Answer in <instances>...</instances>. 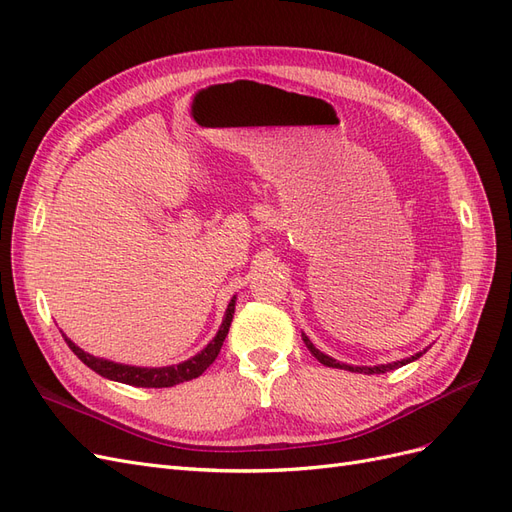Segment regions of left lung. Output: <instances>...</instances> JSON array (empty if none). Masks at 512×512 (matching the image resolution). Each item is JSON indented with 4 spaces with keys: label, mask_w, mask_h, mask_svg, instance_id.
Here are the masks:
<instances>
[{
    "label": "left lung",
    "mask_w": 512,
    "mask_h": 512,
    "mask_svg": "<svg viewBox=\"0 0 512 512\" xmlns=\"http://www.w3.org/2000/svg\"><path fill=\"white\" fill-rule=\"evenodd\" d=\"M301 337H303V342H305V346H307V350L312 352L316 359L322 363V365H327V367H335V369H346V371H354V374H367V376H371V374H386V371H391V369H397V367H404V365H408V363H412V361H416V359H421V356L427 352V348L423 350V352H416V354H412V356H408V359H401V361H393V363H382V365H348V363H342V361H337V359H333V356H329V354H324V352H320L314 344H312V339H309L305 333H301Z\"/></svg>",
    "instance_id": "obj_1"
}]
</instances>
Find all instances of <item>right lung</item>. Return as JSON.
<instances>
[{
  "mask_svg": "<svg viewBox=\"0 0 512 512\" xmlns=\"http://www.w3.org/2000/svg\"><path fill=\"white\" fill-rule=\"evenodd\" d=\"M235 303H237V294L230 299L222 324L218 333L211 339V342L200 350L198 354L190 356L188 361H181L177 365H166V367H138V365H126V363H115L102 359V356H94L85 352L83 348L76 346L70 337H66V333H61L66 339V344L70 346V350L79 356V359L89 367L94 369L96 374H100L106 380L113 382H121V384H130V386H143V389H164V386H175L181 382H188L198 378L203 371L218 359L220 348L224 344V339L228 335L230 322H232V314H235Z\"/></svg>",
  "mask_w": 512,
  "mask_h": 512,
  "instance_id": "add662e5",
  "label": "right lung"
}]
</instances>
